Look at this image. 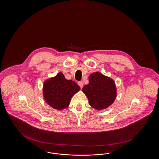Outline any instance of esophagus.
<instances>
[{"instance_id":"obj_1","label":"esophagus","mask_w":159,"mask_h":159,"mask_svg":"<svg viewBox=\"0 0 159 159\" xmlns=\"http://www.w3.org/2000/svg\"><path fill=\"white\" fill-rule=\"evenodd\" d=\"M78 84L80 86V88H81V89L83 88V83H82V82H79L78 83Z\"/></svg>"}]
</instances>
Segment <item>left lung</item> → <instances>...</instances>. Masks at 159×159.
I'll return each instance as SVG.
<instances>
[{"label": "left lung", "instance_id": "left-lung-1", "mask_svg": "<svg viewBox=\"0 0 159 159\" xmlns=\"http://www.w3.org/2000/svg\"><path fill=\"white\" fill-rule=\"evenodd\" d=\"M82 91L88 99L89 105L98 110L111 106L117 96L113 80L99 72L91 74L89 83L83 86Z\"/></svg>", "mask_w": 159, "mask_h": 159}]
</instances>
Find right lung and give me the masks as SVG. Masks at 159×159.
Returning a JSON list of instances; mask_svg holds the SVG:
<instances>
[{
	"instance_id": "add662e5",
	"label": "right lung",
	"mask_w": 159,
	"mask_h": 159,
	"mask_svg": "<svg viewBox=\"0 0 159 159\" xmlns=\"http://www.w3.org/2000/svg\"><path fill=\"white\" fill-rule=\"evenodd\" d=\"M80 88L75 81L67 80L60 72L44 82L43 97L48 105L60 110L68 107L71 97Z\"/></svg>"
}]
</instances>
